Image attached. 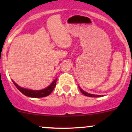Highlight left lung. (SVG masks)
I'll return each instance as SVG.
<instances>
[{
    "instance_id": "left-lung-1",
    "label": "left lung",
    "mask_w": 132,
    "mask_h": 132,
    "mask_svg": "<svg viewBox=\"0 0 132 132\" xmlns=\"http://www.w3.org/2000/svg\"><path fill=\"white\" fill-rule=\"evenodd\" d=\"M79 87L80 91H81V93H82L83 94H84L85 96H86L94 97V98H96V97H101V96H102L101 95H95V94H89V93H86V92H85L84 91H83L82 89H80V87ZM102 96H103V95H102Z\"/></svg>"
}]
</instances>
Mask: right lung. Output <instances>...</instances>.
<instances>
[{
  "mask_svg": "<svg viewBox=\"0 0 132 132\" xmlns=\"http://www.w3.org/2000/svg\"><path fill=\"white\" fill-rule=\"evenodd\" d=\"M14 83V86L16 87V88L19 90L22 94H23L26 96L31 97V98H42V97H45L48 96L53 91L54 89L55 88V86H56V82L57 79L54 80L52 83L47 87L46 88L44 89L43 90H39V91H34V90L27 89L22 88V87H20L19 86L16 84L14 81H13Z\"/></svg>",
  "mask_w": 132,
  "mask_h": 132,
  "instance_id": "1",
  "label": "right lung"
}]
</instances>
